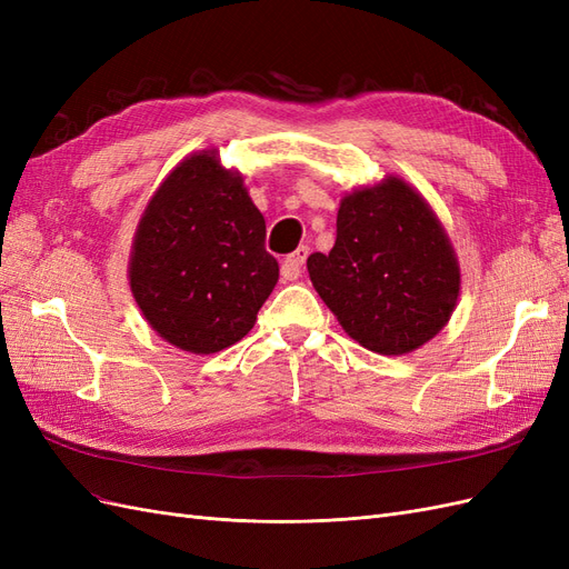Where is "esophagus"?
<instances>
[{"mask_svg":"<svg viewBox=\"0 0 569 569\" xmlns=\"http://www.w3.org/2000/svg\"><path fill=\"white\" fill-rule=\"evenodd\" d=\"M306 258H308V247H299L295 253H289L280 268L282 280H297L301 274V266L306 263Z\"/></svg>","mask_w":569,"mask_h":569,"instance_id":"esophagus-1","label":"esophagus"}]
</instances>
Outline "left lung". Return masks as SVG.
<instances>
[{"label": "left lung", "instance_id": "1", "mask_svg": "<svg viewBox=\"0 0 569 569\" xmlns=\"http://www.w3.org/2000/svg\"><path fill=\"white\" fill-rule=\"evenodd\" d=\"M306 266L347 335L385 356L432 339L449 322L460 291L441 222L399 178L343 197L332 251L311 253Z\"/></svg>", "mask_w": 569, "mask_h": 569}]
</instances>
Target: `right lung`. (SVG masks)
I'll use <instances>...</instances> for the list:
<instances>
[{
    "label": "right lung",
    "mask_w": 569,
    "mask_h": 569,
    "mask_svg": "<svg viewBox=\"0 0 569 569\" xmlns=\"http://www.w3.org/2000/svg\"><path fill=\"white\" fill-rule=\"evenodd\" d=\"M266 220L216 153L184 159L149 201L130 287L144 318L182 351L216 353L249 335L278 282Z\"/></svg>",
    "instance_id": "obj_1"
}]
</instances>
